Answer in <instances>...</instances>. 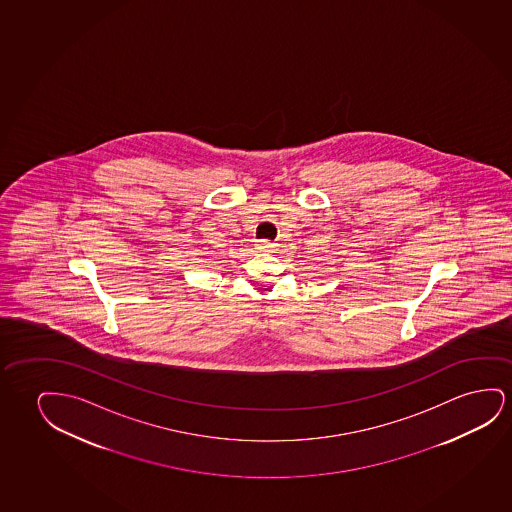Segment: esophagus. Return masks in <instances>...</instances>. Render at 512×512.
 I'll use <instances>...</instances> for the list:
<instances>
[{
	"label": "esophagus",
	"instance_id": "1",
	"mask_svg": "<svg viewBox=\"0 0 512 512\" xmlns=\"http://www.w3.org/2000/svg\"><path fill=\"white\" fill-rule=\"evenodd\" d=\"M256 247H258L260 251H270V249L274 247V244H272V242H268V240H260V242L256 244Z\"/></svg>",
	"mask_w": 512,
	"mask_h": 512
}]
</instances>
